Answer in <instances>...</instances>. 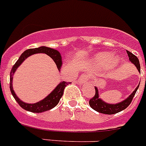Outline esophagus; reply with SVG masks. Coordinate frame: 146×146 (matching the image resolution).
Instances as JSON below:
<instances>
[{"instance_id":"1","label":"esophagus","mask_w":146,"mask_h":146,"mask_svg":"<svg viewBox=\"0 0 146 146\" xmlns=\"http://www.w3.org/2000/svg\"><path fill=\"white\" fill-rule=\"evenodd\" d=\"M88 80V77L86 74H83V75L80 76V78H78V83H84Z\"/></svg>"}]
</instances>
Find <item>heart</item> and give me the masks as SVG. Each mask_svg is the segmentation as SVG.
Instances as JSON below:
<instances>
[{"mask_svg": "<svg viewBox=\"0 0 146 146\" xmlns=\"http://www.w3.org/2000/svg\"><path fill=\"white\" fill-rule=\"evenodd\" d=\"M96 63L102 66H106L111 63V64L115 65L118 63L117 58H112V55L108 52H100L95 55L94 58Z\"/></svg>", "mask_w": 146, "mask_h": 146, "instance_id": "b5f03b06", "label": "heart"}]
</instances>
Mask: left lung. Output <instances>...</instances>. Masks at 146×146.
<instances>
[{"mask_svg": "<svg viewBox=\"0 0 146 146\" xmlns=\"http://www.w3.org/2000/svg\"><path fill=\"white\" fill-rule=\"evenodd\" d=\"M126 52L127 54H128V55H129V60L135 65L137 68L138 69V71L140 72V65H139V62L138 58H137L134 54H132L131 52H129V51H126ZM139 86V84L138 85V86L136 88L135 90L133 92L132 94H131L127 99H125V100H123L121 103H117V104H108V103L103 102L102 100H100L99 98L98 88H95V94H94V97L92 98H91L90 100H89V105H90V106L92 107L94 110L100 112V113H102V114H116V113H118V112L121 111L125 109L127 107L130 105L131 101H132L133 98H134V96L135 95L136 92L137 91Z\"/></svg>", "mask_w": 146, "mask_h": 146, "instance_id": "left-lung-1", "label": "left lung"}]
</instances>
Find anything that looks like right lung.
<instances>
[{
    "mask_svg": "<svg viewBox=\"0 0 146 146\" xmlns=\"http://www.w3.org/2000/svg\"><path fill=\"white\" fill-rule=\"evenodd\" d=\"M36 53H45V54H46L47 55L51 57L53 59V60L55 62L58 69L60 68L61 64H62V60H61V55L58 51L46 46H41L39 47V48L27 49L23 53H22L19 59L17 60V62L12 66V70H11L10 72V85H9V88H10L11 93L13 95L14 98L15 99L16 101L17 102V103L19 104V106L22 109L29 111L34 112V113H41V112L50 110V109H53L54 107H55L56 106L58 105L60 100V98L63 96L64 88H66L67 85H68L71 83H69V82L67 83V82L65 81L61 82L59 85L54 88V90L52 91L51 94H48L46 98H44L43 100L38 102V103H33V104H29V103H23V101H21V100L16 96L15 93L14 92L13 88H12V78H13L12 76H13L14 73H15V72L17 68V67L23 63V61L26 58H28L29 56L36 54Z\"/></svg>",
    "mask_w": 146,
    "mask_h": 146,
    "instance_id": "obj_1",
    "label": "right lung"
}]
</instances>
